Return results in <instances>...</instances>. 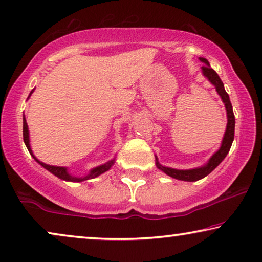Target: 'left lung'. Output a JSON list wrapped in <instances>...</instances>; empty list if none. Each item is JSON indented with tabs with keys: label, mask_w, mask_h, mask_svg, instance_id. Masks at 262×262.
<instances>
[{
	"label": "left lung",
	"mask_w": 262,
	"mask_h": 262,
	"mask_svg": "<svg viewBox=\"0 0 262 262\" xmlns=\"http://www.w3.org/2000/svg\"><path fill=\"white\" fill-rule=\"evenodd\" d=\"M202 62L205 64V66L202 67L203 74L207 80H209L211 83H212L214 87H216V91L220 96L223 100L224 105H225V110H227V116H228V124H227V130H225L223 141H222V145L221 148L217 150L216 152L211 156V159L209 160L205 166L199 167V168H194V169H186V170H180V169H174V168H169V167H164L162 164L159 163L156 157V167L159 168L160 170H162L163 173H166L169 177L178 179V180H182V181H196L200 180V179L205 178L206 175H209L211 171H212L214 168H216L218 164H220L222 161L225 159V156L228 155L229 150L231 148L232 141H234V135H235V116L234 112H232V106L230 102V99H229L228 93L225 92L224 89V84L222 80L218 76V74L214 71L212 68L210 67L209 60L206 58H203L200 57L199 58Z\"/></svg>",
	"instance_id": "left-lung-1"
}]
</instances>
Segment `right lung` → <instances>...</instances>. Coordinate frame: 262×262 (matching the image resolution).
Returning <instances> with one entry per match:
<instances>
[{"label":"right lung","instance_id":"right-lung-1","mask_svg":"<svg viewBox=\"0 0 262 262\" xmlns=\"http://www.w3.org/2000/svg\"><path fill=\"white\" fill-rule=\"evenodd\" d=\"M33 93L32 91L30 93V95ZM24 142L25 144H26L28 151L32 156H33V159L37 161V162L40 164L41 167H44L46 170H49L50 173H52L53 175H56L57 178L62 179V180H66V181H73V182H81V181H84V180H89V179H94L96 177H99V175H101L102 173H105L110 169L111 167L113 166L114 163V159L108 161V162H106L105 164H101V166L99 167H95L93 168V169L89 171L88 175H85L83 178H77V177H74V175L69 174V171L66 167H56V166H50V164H46L44 162H40L37 157L33 155V152H32V149H31V145H30V134H28V126H27V123H26V119H25V116H24Z\"/></svg>","mask_w":262,"mask_h":262}]
</instances>
